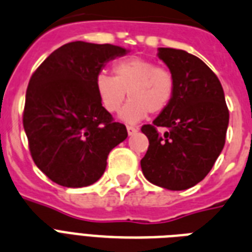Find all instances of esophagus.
I'll return each instance as SVG.
<instances>
[{
	"instance_id": "esophagus-1",
	"label": "esophagus",
	"mask_w": 252,
	"mask_h": 252,
	"mask_svg": "<svg viewBox=\"0 0 252 252\" xmlns=\"http://www.w3.org/2000/svg\"><path fill=\"white\" fill-rule=\"evenodd\" d=\"M127 134L128 135H134L136 131H138V127H135V126H127Z\"/></svg>"
}]
</instances>
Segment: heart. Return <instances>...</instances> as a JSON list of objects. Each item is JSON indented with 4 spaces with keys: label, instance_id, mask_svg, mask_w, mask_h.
<instances>
[{
    "label": "heart",
    "instance_id": "1",
    "mask_svg": "<svg viewBox=\"0 0 252 252\" xmlns=\"http://www.w3.org/2000/svg\"><path fill=\"white\" fill-rule=\"evenodd\" d=\"M113 76L101 72L94 80L95 93L109 113L120 112L126 124L144 120L150 112H163L171 102L175 92V77L167 68L158 67L151 60L131 56L113 64Z\"/></svg>",
    "mask_w": 252,
    "mask_h": 252
}]
</instances>
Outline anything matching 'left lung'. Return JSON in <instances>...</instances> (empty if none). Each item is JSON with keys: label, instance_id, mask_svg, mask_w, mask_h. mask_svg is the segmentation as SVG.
<instances>
[{"label": "left lung", "instance_id": "obj_1", "mask_svg": "<svg viewBox=\"0 0 252 252\" xmlns=\"http://www.w3.org/2000/svg\"><path fill=\"white\" fill-rule=\"evenodd\" d=\"M159 59L175 77L171 102L153 125H143L148 150L140 160L150 183L184 190L210 172L225 146L229 109L220 80L197 56L183 50L159 48ZM158 127L167 131L160 134Z\"/></svg>", "mask_w": 252, "mask_h": 252}]
</instances>
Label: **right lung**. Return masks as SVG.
<instances>
[{
  "label": "right lung",
  "instance_id": "obj_1",
  "mask_svg": "<svg viewBox=\"0 0 252 252\" xmlns=\"http://www.w3.org/2000/svg\"><path fill=\"white\" fill-rule=\"evenodd\" d=\"M126 52L113 44L71 42L31 76L23 127L32 160L56 184L81 188L95 183L109 153L127 138L126 126L114 122L94 89L105 63Z\"/></svg>",
  "mask_w": 252,
  "mask_h": 252
}]
</instances>
